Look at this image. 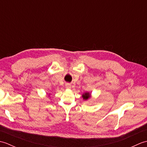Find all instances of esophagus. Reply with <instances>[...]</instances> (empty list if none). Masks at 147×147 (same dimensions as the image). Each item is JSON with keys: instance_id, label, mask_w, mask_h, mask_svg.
I'll return each instance as SVG.
<instances>
[{"instance_id": "34e87169", "label": "esophagus", "mask_w": 147, "mask_h": 147, "mask_svg": "<svg viewBox=\"0 0 147 147\" xmlns=\"http://www.w3.org/2000/svg\"><path fill=\"white\" fill-rule=\"evenodd\" d=\"M65 87H66L67 88H69H69H71V85H70L69 83H67L66 85H65Z\"/></svg>"}]
</instances>
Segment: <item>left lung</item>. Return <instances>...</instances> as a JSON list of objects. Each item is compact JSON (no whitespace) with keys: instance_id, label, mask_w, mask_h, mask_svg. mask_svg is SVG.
<instances>
[{"instance_id":"8db88e82","label":"left lung","mask_w":147,"mask_h":147,"mask_svg":"<svg viewBox=\"0 0 147 147\" xmlns=\"http://www.w3.org/2000/svg\"><path fill=\"white\" fill-rule=\"evenodd\" d=\"M90 95L89 94V93H85V94L83 95V99H85V100H87L90 97Z\"/></svg>"}]
</instances>
